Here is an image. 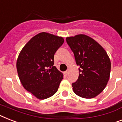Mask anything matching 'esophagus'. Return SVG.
Segmentation results:
<instances>
[{
    "label": "esophagus",
    "instance_id": "1",
    "mask_svg": "<svg viewBox=\"0 0 122 122\" xmlns=\"http://www.w3.org/2000/svg\"><path fill=\"white\" fill-rule=\"evenodd\" d=\"M68 73H69V71L67 70V71L64 72V75H66V76H67V75H68Z\"/></svg>",
    "mask_w": 122,
    "mask_h": 122
}]
</instances>
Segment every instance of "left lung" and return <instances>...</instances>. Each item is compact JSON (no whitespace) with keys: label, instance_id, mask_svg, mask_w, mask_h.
<instances>
[{"label":"left lung","instance_id":"left-lung-1","mask_svg":"<svg viewBox=\"0 0 122 122\" xmlns=\"http://www.w3.org/2000/svg\"><path fill=\"white\" fill-rule=\"evenodd\" d=\"M66 40L80 66L79 77L72 83L73 92L85 98L97 97L105 88L110 78L111 63L107 53L97 41L84 34Z\"/></svg>","mask_w":122,"mask_h":122}]
</instances>
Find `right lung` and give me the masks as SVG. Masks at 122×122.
Masks as SVG:
<instances>
[{"instance_id":"add662e5","label":"right lung","mask_w":122,"mask_h":122,"mask_svg":"<svg viewBox=\"0 0 122 122\" xmlns=\"http://www.w3.org/2000/svg\"><path fill=\"white\" fill-rule=\"evenodd\" d=\"M64 42L63 37L41 32L22 48L17 70L24 88L36 98L44 100L56 93L63 75L54 66V56Z\"/></svg>"}]
</instances>
